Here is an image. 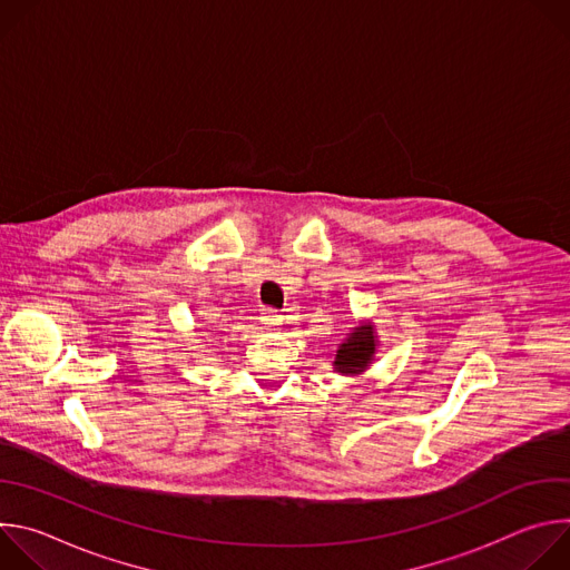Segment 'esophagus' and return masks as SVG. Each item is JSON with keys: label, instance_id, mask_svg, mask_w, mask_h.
I'll use <instances>...</instances> for the list:
<instances>
[{"label": "esophagus", "instance_id": "esophagus-1", "mask_svg": "<svg viewBox=\"0 0 570 570\" xmlns=\"http://www.w3.org/2000/svg\"><path fill=\"white\" fill-rule=\"evenodd\" d=\"M262 320H264V324H268V327H277V324H282L286 320V315L277 308H264Z\"/></svg>", "mask_w": 570, "mask_h": 570}]
</instances>
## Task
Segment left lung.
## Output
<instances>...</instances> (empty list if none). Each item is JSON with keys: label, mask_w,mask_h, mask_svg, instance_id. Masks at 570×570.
<instances>
[{"label": "left lung", "mask_w": 570, "mask_h": 570, "mask_svg": "<svg viewBox=\"0 0 570 570\" xmlns=\"http://www.w3.org/2000/svg\"><path fill=\"white\" fill-rule=\"evenodd\" d=\"M374 332L372 327H358L338 350L336 356V370L343 374H358L367 367L374 354Z\"/></svg>", "instance_id": "8db88e82"}]
</instances>
